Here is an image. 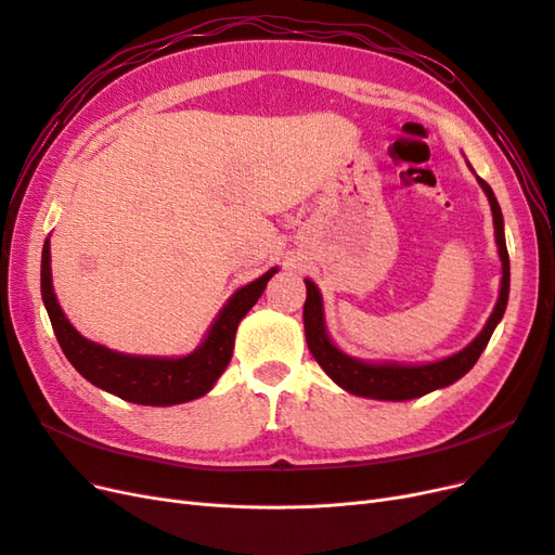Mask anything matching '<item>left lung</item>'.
<instances>
[{
	"mask_svg": "<svg viewBox=\"0 0 555 555\" xmlns=\"http://www.w3.org/2000/svg\"><path fill=\"white\" fill-rule=\"evenodd\" d=\"M481 190L489 196V204L493 210V224H495V243L502 259V284H500V298L495 304V310L489 322H486L483 331L477 338L469 343L459 354H453L438 363H426V365H398V363H363L351 359L335 347L324 328V312H322V296H319L314 282L306 280V306H304V324H306V340L312 351L314 361L324 367V373L340 384L343 389L357 396L365 398H377V400H410L426 396L435 389H442L456 379H461L469 367L477 363L481 357L483 347L489 345L491 335L498 326V322L505 314L507 298H509V255H507V243H505V229H502V212L498 206V198L489 182L477 178Z\"/></svg>",
	"mask_w": 555,
	"mask_h": 555,
	"instance_id": "left-lung-1",
	"label": "left lung"
}]
</instances>
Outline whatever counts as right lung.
<instances>
[{
	"label": "right lung",
	"mask_w": 555,
	"mask_h": 555,
	"mask_svg": "<svg viewBox=\"0 0 555 555\" xmlns=\"http://www.w3.org/2000/svg\"><path fill=\"white\" fill-rule=\"evenodd\" d=\"M273 273L275 268L233 294L220 317L215 319L206 343L194 354L182 359L127 357L82 338L64 317L55 298L53 282H50L48 241L41 251V296L64 357L82 377L99 389L129 402H139V405H178V402L208 393L217 377L224 373L233 354V338H236L241 319L257 304Z\"/></svg>",
	"instance_id": "obj_1"
}]
</instances>
